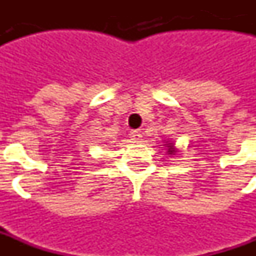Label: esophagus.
<instances>
[{"label":"esophagus","mask_w":256,"mask_h":256,"mask_svg":"<svg viewBox=\"0 0 256 256\" xmlns=\"http://www.w3.org/2000/svg\"><path fill=\"white\" fill-rule=\"evenodd\" d=\"M128 137H130V140H133V141H140V140H142V134L138 130H132L128 133Z\"/></svg>","instance_id":"34e87169"}]
</instances>
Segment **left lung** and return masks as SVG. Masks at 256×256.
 <instances>
[{
  "label": "left lung",
  "mask_w": 256,
  "mask_h": 256,
  "mask_svg": "<svg viewBox=\"0 0 256 256\" xmlns=\"http://www.w3.org/2000/svg\"><path fill=\"white\" fill-rule=\"evenodd\" d=\"M170 150H172V148H170Z\"/></svg>",
  "instance_id": "8db88e82"
}]
</instances>
